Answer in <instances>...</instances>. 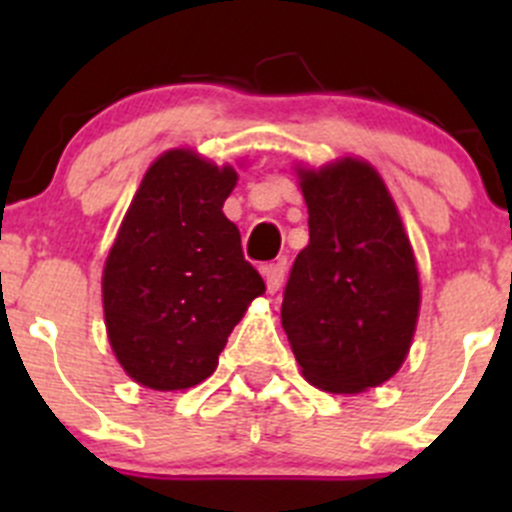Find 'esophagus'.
Returning <instances> with one entry per match:
<instances>
[{
  "label": "esophagus",
  "mask_w": 512,
  "mask_h": 512,
  "mask_svg": "<svg viewBox=\"0 0 512 512\" xmlns=\"http://www.w3.org/2000/svg\"><path fill=\"white\" fill-rule=\"evenodd\" d=\"M262 275H265L267 292H280L282 282H285V265H267L262 267Z\"/></svg>",
  "instance_id": "34e87169"
}]
</instances>
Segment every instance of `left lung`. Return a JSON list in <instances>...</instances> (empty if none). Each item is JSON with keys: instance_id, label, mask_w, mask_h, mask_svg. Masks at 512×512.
I'll return each instance as SVG.
<instances>
[{"instance_id": "obj_1", "label": "left lung", "mask_w": 512, "mask_h": 512, "mask_svg": "<svg viewBox=\"0 0 512 512\" xmlns=\"http://www.w3.org/2000/svg\"><path fill=\"white\" fill-rule=\"evenodd\" d=\"M297 173L309 245L289 272L282 327L309 384L359 394L389 381L411 349L421 307L414 250L366 160Z\"/></svg>"}]
</instances>
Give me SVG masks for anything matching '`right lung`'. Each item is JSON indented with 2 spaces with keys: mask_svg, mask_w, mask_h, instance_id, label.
Listing matches in <instances>:
<instances>
[{
  "mask_svg": "<svg viewBox=\"0 0 512 512\" xmlns=\"http://www.w3.org/2000/svg\"><path fill=\"white\" fill-rule=\"evenodd\" d=\"M232 165L188 148L153 160L103 267V317L118 364L156 391L208 379L255 297L260 272L245 260L223 203Z\"/></svg>",
  "mask_w": 512,
  "mask_h": 512,
  "instance_id": "obj_1",
  "label": "right lung"
}]
</instances>
